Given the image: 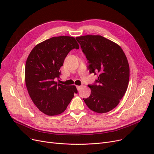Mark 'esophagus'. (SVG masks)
Here are the masks:
<instances>
[{
	"mask_svg": "<svg viewBox=\"0 0 154 154\" xmlns=\"http://www.w3.org/2000/svg\"><path fill=\"white\" fill-rule=\"evenodd\" d=\"M82 87H83V86L82 85H80V86H76V88H77V89H78V91H80L82 88Z\"/></svg>",
	"mask_w": 154,
	"mask_h": 154,
	"instance_id": "34e87169",
	"label": "esophagus"
}]
</instances>
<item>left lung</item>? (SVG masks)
Returning <instances> with one entry per match:
<instances>
[{
	"mask_svg": "<svg viewBox=\"0 0 154 154\" xmlns=\"http://www.w3.org/2000/svg\"><path fill=\"white\" fill-rule=\"evenodd\" d=\"M83 53L88 60L91 73L98 74L91 93L83 98L91 110L106 113L114 109L127 91L130 68L127 57L120 46L100 35L76 37Z\"/></svg>",
	"mask_w": 154,
	"mask_h": 154,
	"instance_id": "1",
	"label": "left lung"
}]
</instances>
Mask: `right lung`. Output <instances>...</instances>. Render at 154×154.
Returning a JSON list of instances; mask_svg holds the SVG:
<instances>
[{
  "instance_id": "1",
  "label": "right lung",
  "mask_w": 154,
  "mask_h": 154,
  "mask_svg": "<svg viewBox=\"0 0 154 154\" xmlns=\"http://www.w3.org/2000/svg\"><path fill=\"white\" fill-rule=\"evenodd\" d=\"M79 45L72 36L52 37L37 44L27 58L25 82L32 102L48 116L62 113L78 91L56 82L68 53Z\"/></svg>"
}]
</instances>
